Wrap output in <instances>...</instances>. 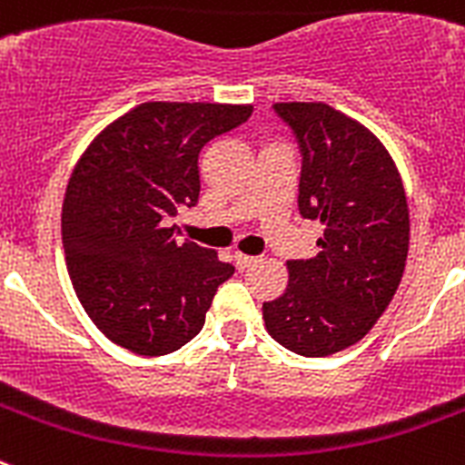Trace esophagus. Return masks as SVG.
<instances>
[{"mask_svg": "<svg viewBox=\"0 0 465 465\" xmlns=\"http://www.w3.org/2000/svg\"><path fill=\"white\" fill-rule=\"evenodd\" d=\"M258 261H261V258H258V256H246V253H235V265L240 270L252 268V265H256Z\"/></svg>", "mask_w": 465, "mask_h": 465, "instance_id": "obj_1", "label": "esophagus"}]
</instances>
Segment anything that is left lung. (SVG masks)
Returning a JSON list of instances; mask_svg holds the SVG:
<instances>
[{
    "instance_id": "obj_1",
    "label": "left lung",
    "mask_w": 465,
    "mask_h": 465,
    "mask_svg": "<svg viewBox=\"0 0 465 465\" xmlns=\"http://www.w3.org/2000/svg\"><path fill=\"white\" fill-rule=\"evenodd\" d=\"M298 142V209L319 221V253L289 261V286L262 302L265 328L300 356H331L368 335L401 283L410 213L401 174L380 139L323 102H279Z\"/></svg>"
}]
</instances>
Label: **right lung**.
<instances>
[{
	"instance_id": "obj_1",
	"label": "right lung",
	"mask_w": 465,
	"mask_h": 465,
	"mask_svg": "<svg viewBox=\"0 0 465 465\" xmlns=\"http://www.w3.org/2000/svg\"><path fill=\"white\" fill-rule=\"evenodd\" d=\"M252 104L143 102L106 125L76 163L63 204V246L85 314L111 342L165 356L204 326L235 268L165 228L200 195L204 143L249 121Z\"/></svg>"
}]
</instances>
